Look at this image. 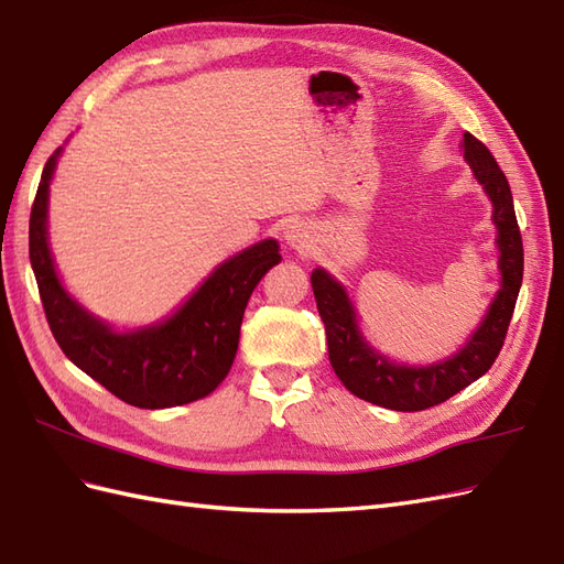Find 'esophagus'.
Segmentation results:
<instances>
[{"instance_id":"1","label":"esophagus","mask_w":564,"mask_h":564,"mask_svg":"<svg viewBox=\"0 0 564 564\" xmlns=\"http://www.w3.org/2000/svg\"><path fill=\"white\" fill-rule=\"evenodd\" d=\"M285 240L295 250H307L310 248V230H307V226L300 224V221H293L291 226L285 228Z\"/></svg>"}]
</instances>
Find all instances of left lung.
<instances>
[{
	"label": "left lung",
	"instance_id": "obj_1",
	"mask_svg": "<svg viewBox=\"0 0 564 564\" xmlns=\"http://www.w3.org/2000/svg\"><path fill=\"white\" fill-rule=\"evenodd\" d=\"M459 148L474 178L479 181L490 199V207H494L490 221L496 226L500 283L479 326L471 330L467 343L457 352L429 365L395 362L367 340L348 288L324 267H316L310 276L316 310L326 326L328 359L336 377L352 395L386 410L420 412L441 405L462 388L481 379L502 348L519 288H522L524 250L510 183L496 164L494 154L471 133H465Z\"/></svg>",
	"mask_w": 564,
	"mask_h": 564
}]
</instances>
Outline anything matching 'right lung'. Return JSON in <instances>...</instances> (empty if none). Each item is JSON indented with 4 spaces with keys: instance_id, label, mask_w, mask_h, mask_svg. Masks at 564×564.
Returning <instances> with one entry per match:
<instances>
[{
    "instance_id": "add662e5",
    "label": "right lung",
    "mask_w": 564,
    "mask_h": 564,
    "mask_svg": "<svg viewBox=\"0 0 564 564\" xmlns=\"http://www.w3.org/2000/svg\"><path fill=\"white\" fill-rule=\"evenodd\" d=\"M64 148L42 171L31 212V264L52 334L64 355L109 393L142 410L178 408L209 395L234 365L245 307L281 262L267 238L224 259L164 319L119 328L68 293L50 248V185Z\"/></svg>"
}]
</instances>
